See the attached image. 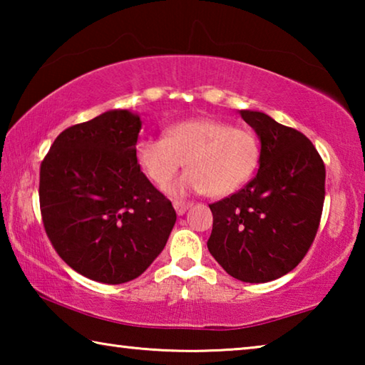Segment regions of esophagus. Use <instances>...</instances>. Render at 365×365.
<instances>
[{"label":"esophagus","instance_id":"34e87169","mask_svg":"<svg viewBox=\"0 0 365 365\" xmlns=\"http://www.w3.org/2000/svg\"><path fill=\"white\" fill-rule=\"evenodd\" d=\"M193 206L191 205V202H185V201H174V209H175V212H177V215H183L185 212L188 211V209Z\"/></svg>","mask_w":365,"mask_h":365}]
</instances>
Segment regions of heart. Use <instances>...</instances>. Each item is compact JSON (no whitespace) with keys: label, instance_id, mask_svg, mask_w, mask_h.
Instances as JSON below:
<instances>
[{"label":"heart","instance_id":"1","mask_svg":"<svg viewBox=\"0 0 365 365\" xmlns=\"http://www.w3.org/2000/svg\"><path fill=\"white\" fill-rule=\"evenodd\" d=\"M259 156L261 148L251 130L209 117L175 123L164 132V138L145 137L135 145L140 169L159 187L187 164L190 170L168 188L172 195H230L255 174Z\"/></svg>","mask_w":365,"mask_h":365}]
</instances>
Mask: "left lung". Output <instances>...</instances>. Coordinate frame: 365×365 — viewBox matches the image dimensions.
I'll return each mask as SVG.
<instances>
[{
    "label": "left lung",
    "mask_w": 365,
    "mask_h": 365,
    "mask_svg": "<svg viewBox=\"0 0 365 365\" xmlns=\"http://www.w3.org/2000/svg\"><path fill=\"white\" fill-rule=\"evenodd\" d=\"M261 141L256 177L209 205L207 250L233 279L265 283L298 265L316 237L325 197V165L301 132L259 110H240Z\"/></svg>",
    "instance_id": "8db88e82"
}]
</instances>
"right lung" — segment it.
<instances>
[{"mask_svg": "<svg viewBox=\"0 0 365 365\" xmlns=\"http://www.w3.org/2000/svg\"><path fill=\"white\" fill-rule=\"evenodd\" d=\"M137 113L106 110L54 140L40 168L48 238L86 279L119 285L137 279L168 243L177 214L135 159Z\"/></svg>", "mask_w": 365, "mask_h": 365, "instance_id": "obj_1", "label": "right lung"}]
</instances>
